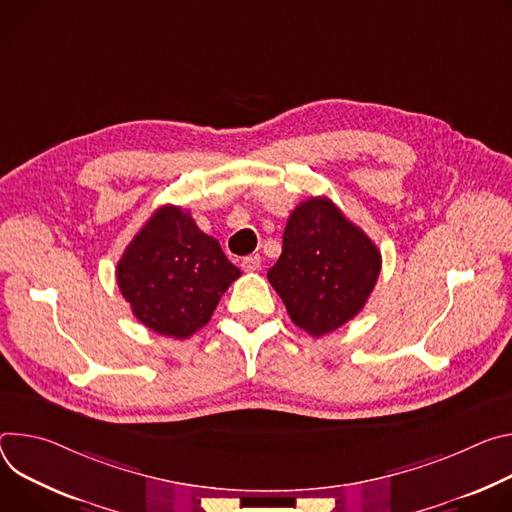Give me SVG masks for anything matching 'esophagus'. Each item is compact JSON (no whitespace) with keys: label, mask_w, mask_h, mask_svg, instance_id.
Listing matches in <instances>:
<instances>
[{"label":"esophagus","mask_w":512,"mask_h":512,"mask_svg":"<svg viewBox=\"0 0 512 512\" xmlns=\"http://www.w3.org/2000/svg\"><path fill=\"white\" fill-rule=\"evenodd\" d=\"M258 268H260V256H258V254L246 256V258L242 260V270H244V272H256Z\"/></svg>","instance_id":"esophagus-1"}]
</instances>
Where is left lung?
<instances>
[{
    "mask_svg": "<svg viewBox=\"0 0 512 512\" xmlns=\"http://www.w3.org/2000/svg\"><path fill=\"white\" fill-rule=\"evenodd\" d=\"M380 266L376 244L360 227L331 199L311 197L291 213L268 280L293 323L321 337L364 309Z\"/></svg>",
    "mask_w": 512,
    "mask_h": 512,
    "instance_id": "left-lung-1",
    "label": "left lung"
}]
</instances>
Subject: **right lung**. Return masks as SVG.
I'll use <instances>...</instances> for the list:
<instances>
[{"instance_id": "right-lung-1", "label": "right lung", "mask_w": 512, "mask_h": 512, "mask_svg": "<svg viewBox=\"0 0 512 512\" xmlns=\"http://www.w3.org/2000/svg\"><path fill=\"white\" fill-rule=\"evenodd\" d=\"M240 274L219 242L177 205H162L150 215L116 268L118 287L136 319L175 339L207 325Z\"/></svg>"}]
</instances>
